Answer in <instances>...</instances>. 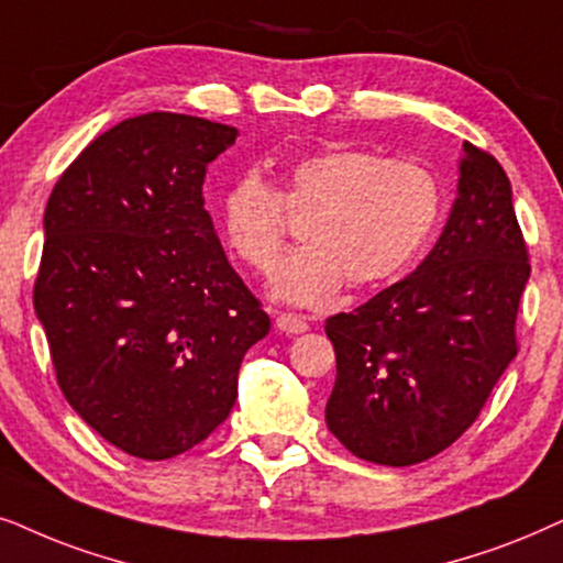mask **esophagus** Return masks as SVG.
Segmentation results:
<instances>
[{"instance_id":"1","label":"esophagus","mask_w":563,"mask_h":563,"mask_svg":"<svg viewBox=\"0 0 563 563\" xmlns=\"http://www.w3.org/2000/svg\"><path fill=\"white\" fill-rule=\"evenodd\" d=\"M275 324L286 334H301L309 329V321H306V317H301V313H277Z\"/></svg>"}]
</instances>
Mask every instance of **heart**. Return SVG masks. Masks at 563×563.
Wrapping results in <instances>:
<instances>
[{
    "instance_id": "obj_1",
    "label": "heart",
    "mask_w": 563,
    "mask_h": 563,
    "mask_svg": "<svg viewBox=\"0 0 563 563\" xmlns=\"http://www.w3.org/2000/svg\"><path fill=\"white\" fill-rule=\"evenodd\" d=\"M301 216L303 244L275 275V296L321 303L342 288H368L404 273L443 216V187L422 164L336 146L306 154L283 169V187L242 172L219 200L229 250L252 273L269 275Z\"/></svg>"
}]
</instances>
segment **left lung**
Masks as SVG:
<instances>
[{
    "label": "left lung",
    "instance_id": "obj_1",
    "mask_svg": "<svg viewBox=\"0 0 563 563\" xmlns=\"http://www.w3.org/2000/svg\"><path fill=\"white\" fill-rule=\"evenodd\" d=\"M463 148L459 198L422 265L327 319L336 355L327 427L352 455L380 466L451 448L517 355L528 244L501 164L468 141Z\"/></svg>",
    "mask_w": 563,
    "mask_h": 563
}]
</instances>
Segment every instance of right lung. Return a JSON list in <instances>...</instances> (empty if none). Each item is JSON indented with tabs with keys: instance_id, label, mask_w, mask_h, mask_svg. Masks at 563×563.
I'll list each match as a JSON object with an SVG mask.
<instances>
[{
	"instance_id": "obj_1",
	"label": "right lung",
	"mask_w": 563,
	"mask_h": 563,
	"mask_svg": "<svg viewBox=\"0 0 563 563\" xmlns=\"http://www.w3.org/2000/svg\"><path fill=\"white\" fill-rule=\"evenodd\" d=\"M236 136L179 112L123 120L64 169L43 216L33 306L58 388L136 459L203 443L269 332L203 206L208 164Z\"/></svg>"
}]
</instances>
